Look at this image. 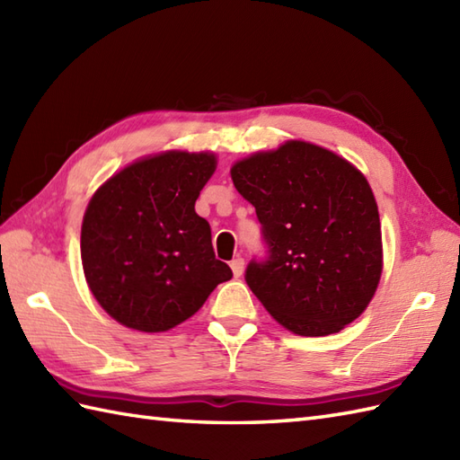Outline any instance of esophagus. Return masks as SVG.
I'll list each match as a JSON object with an SVG mask.
<instances>
[{"label": "esophagus", "instance_id": "esophagus-1", "mask_svg": "<svg viewBox=\"0 0 460 460\" xmlns=\"http://www.w3.org/2000/svg\"><path fill=\"white\" fill-rule=\"evenodd\" d=\"M231 270H233V275H235L237 279L243 275V270H245V261H243L241 257H237V259H233L231 261Z\"/></svg>", "mask_w": 460, "mask_h": 460}]
</instances>
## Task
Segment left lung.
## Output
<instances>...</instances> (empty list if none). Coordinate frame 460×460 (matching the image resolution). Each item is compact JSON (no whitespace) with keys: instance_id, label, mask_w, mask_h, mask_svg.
I'll use <instances>...</instances> for the list:
<instances>
[{"instance_id":"8db88e82","label":"left lung","mask_w":460,"mask_h":460,"mask_svg":"<svg viewBox=\"0 0 460 460\" xmlns=\"http://www.w3.org/2000/svg\"><path fill=\"white\" fill-rule=\"evenodd\" d=\"M257 211L265 259L245 280L269 314L298 336L336 334L376 295L381 225L364 173L320 146L290 140L231 168Z\"/></svg>"}]
</instances>
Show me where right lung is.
<instances>
[{
    "label": "right lung",
    "mask_w": 460,
    "mask_h": 460,
    "mask_svg": "<svg viewBox=\"0 0 460 460\" xmlns=\"http://www.w3.org/2000/svg\"><path fill=\"white\" fill-rule=\"evenodd\" d=\"M215 164L208 152H164L130 164L93 195L81 229L83 269L116 322L165 332L233 277L215 259L209 223L195 213Z\"/></svg>",
    "instance_id": "1"
}]
</instances>
